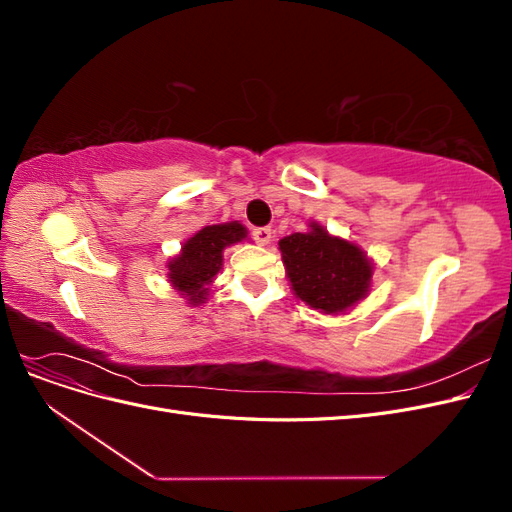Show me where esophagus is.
Returning a JSON list of instances; mask_svg holds the SVG:
<instances>
[{
	"label": "esophagus",
	"instance_id": "esophagus-1",
	"mask_svg": "<svg viewBox=\"0 0 512 512\" xmlns=\"http://www.w3.org/2000/svg\"><path fill=\"white\" fill-rule=\"evenodd\" d=\"M252 237H254V241L258 245H267L271 241V237H273V230L269 226H258V228L252 230Z\"/></svg>",
	"mask_w": 512,
	"mask_h": 512
}]
</instances>
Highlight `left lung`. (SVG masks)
<instances>
[{
  "instance_id": "obj_1",
  "label": "left lung",
  "mask_w": 512,
  "mask_h": 512,
  "mask_svg": "<svg viewBox=\"0 0 512 512\" xmlns=\"http://www.w3.org/2000/svg\"><path fill=\"white\" fill-rule=\"evenodd\" d=\"M280 252L294 297L312 309L344 314L367 297L371 260L359 245L331 237L318 222H309L307 232L284 237Z\"/></svg>"
}]
</instances>
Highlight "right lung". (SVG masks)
<instances>
[{"label": "right lung", "instance_id": "1", "mask_svg": "<svg viewBox=\"0 0 512 512\" xmlns=\"http://www.w3.org/2000/svg\"><path fill=\"white\" fill-rule=\"evenodd\" d=\"M247 237L239 222L213 224L198 230L181 245V252L166 262L168 282L190 305L207 301L209 284L224 265V250Z\"/></svg>", "mask_w": 512, "mask_h": 512}]
</instances>
